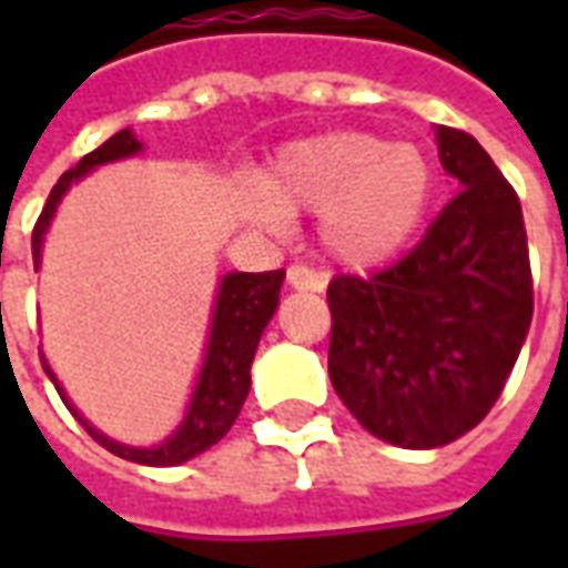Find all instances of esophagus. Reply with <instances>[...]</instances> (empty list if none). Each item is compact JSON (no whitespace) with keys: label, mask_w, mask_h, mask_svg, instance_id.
Wrapping results in <instances>:
<instances>
[{"label":"esophagus","mask_w":568,"mask_h":568,"mask_svg":"<svg viewBox=\"0 0 568 568\" xmlns=\"http://www.w3.org/2000/svg\"><path fill=\"white\" fill-rule=\"evenodd\" d=\"M285 276H288V285L292 288H301V292H322V276L316 271H310V267H304V264H292L288 271H285Z\"/></svg>","instance_id":"1"}]
</instances>
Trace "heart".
Returning a JSON list of instances; mask_svg holds the SVG:
<instances>
[{"instance_id":"b5f03b06","label":"heart","mask_w":568,"mask_h":568,"mask_svg":"<svg viewBox=\"0 0 568 568\" xmlns=\"http://www.w3.org/2000/svg\"><path fill=\"white\" fill-rule=\"evenodd\" d=\"M435 194L426 151L365 130H334L285 145L246 210L264 227L285 212H320V243L337 264L371 271L414 240Z\"/></svg>"}]
</instances>
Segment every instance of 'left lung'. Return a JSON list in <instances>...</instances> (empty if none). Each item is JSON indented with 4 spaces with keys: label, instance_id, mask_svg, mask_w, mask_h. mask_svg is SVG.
Instances as JSON below:
<instances>
[{
    "label": "left lung",
    "instance_id": "left-lung-1",
    "mask_svg": "<svg viewBox=\"0 0 568 568\" xmlns=\"http://www.w3.org/2000/svg\"><path fill=\"white\" fill-rule=\"evenodd\" d=\"M459 194L405 258L328 285L334 393L371 435L444 447L487 417L532 322L520 200L465 130L435 128Z\"/></svg>",
    "mask_w": 568,
    "mask_h": 568
}]
</instances>
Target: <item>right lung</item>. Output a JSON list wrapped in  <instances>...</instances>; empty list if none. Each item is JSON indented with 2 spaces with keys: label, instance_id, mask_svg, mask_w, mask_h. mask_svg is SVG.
Here are the masks:
<instances>
[{
  "label": "right lung",
  "instance_id": "1",
  "mask_svg": "<svg viewBox=\"0 0 568 568\" xmlns=\"http://www.w3.org/2000/svg\"><path fill=\"white\" fill-rule=\"evenodd\" d=\"M142 142L133 136V130H118L115 136L93 149L91 154H84L72 170L57 179V185L48 194L39 222L32 227V264L39 271L42 264V243L51 219H54L60 200L67 197V191L79 179L103 166V163L124 161L140 154ZM285 271H267V273H224L222 283H219V295H215V307H212V325H210V341H206V356L200 365L197 386L191 393L187 402L185 419L175 426V432L166 440H161L158 447H130L121 440L109 438L100 428H93L88 419L81 417L79 407L69 402V395L63 393V386L57 381V374L48 365L44 353L42 368L57 386V393L63 398V405L72 410V417L79 419L81 426L88 428L97 444H103L105 450L115 453L121 459L140 465H154V468H166V465H182L187 459H194L203 450H210L212 444L227 435V428L234 426V419L240 417V407L246 402L248 386H252V358L258 349V341L267 322L276 313L280 304V288H283Z\"/></svg>",
  "mask_w": 568,
  "mask_h": 568
}]
</instances>
